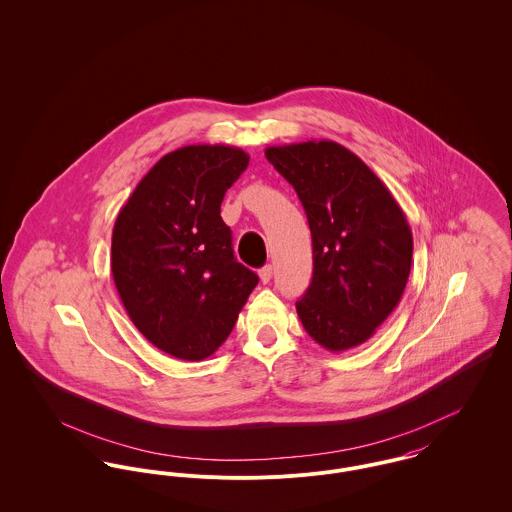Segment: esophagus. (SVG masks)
<instances>
[{
  "label": "esophagus",
  "instance_id": "obj_1",
  "mask_svg": "<svg viewBox=\"0 0 512 512\" xmlns=\"http://www.w3.org/2000/svg\"><path fill=\"white\" fill-rule=\"evenodd\" d=\"M260 279H262V283H270V279H272V266H264L262 270H260Z\"/></svg>",
  "mask_w": 512,
  "mask_h": 512
}]
</instances>
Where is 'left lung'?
<instances>
[{
	"instance_id": "1",
	"label": "left lung",
	"mask_w": 512,
	"mask_h": 512,
	"mask_svg": "<svg viewBox=\"0 0 512 512\" xmlns=\"http://www.w3.org/2000/svg\"><path fill=\"white\" fill-rule=\"evenodd\" d=\"M266 159L307 211L314 270L297 314L308 336L330 351L365 343L408 283L413 239L402 207L336 141L268 147Z\"/></svg>"
}]
</instances>
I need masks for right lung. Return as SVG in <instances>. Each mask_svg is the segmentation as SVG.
Instances as JSON below:
<instances>
[{"mask_svg": "<svg viewBox=\"0 0 512 512\" xmlns=\"http://www.w3.org/2000/svg\"><path fill=\"white\" fill-rule=\"evenodd\" d=\"M248 161L231 145L180 147L139 180L116 217L110 266L122 305L176 359L215 353L258 285L221 219L225 192Z\"/></svg>", "mask_w": 512, "mask_h": 512, "instance_id": "obj_1", "label": "right lung"}]
</instances>
